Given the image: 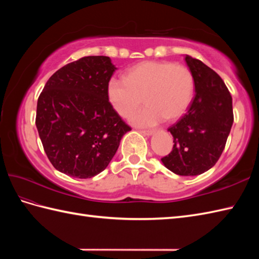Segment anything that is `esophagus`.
<instances>
[{"label": "esophagus", "mask_w": 259, "mask_h": 259, "mask_svg": "<svg viewBox=\"0 0 259 259\" xmlns=\"http://www.w3.org/2000/svg\"><path fill=\"white\" fill-rule=\"evenodd\" d=\"M141 134H144L145 136H151L153 134V130L148 129V130H140Z\"/></svg>", "instance_id": "obj_1"}]
</instances>
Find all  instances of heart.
I'll use <instances>...</instances> for the list:
<instances>
[{
	"mask_svg": "<svg viewBox=\"0 0 259 259\" xmlns=\"http://www.w3.org/2000/svg\"><path fill=\"white\" fill-rule=\"evenodd\" d=\"M194 87V75L186 65L145 61L126 71L124 79H110L107 96L114 111L124 119L141 108L145 98L148 106L135 115L133 122L146 126L163 119H179L189 107Z\"/></svg>",
	"mask_w": 259,
	"mask_h": 259,
	"instance_id": "b5f03b06",
	"label": "heart"
}]
</instances>
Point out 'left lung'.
<instances>
[{
  "label": "left lung",
  "instance_id": "8db88e82",
  "mask_svg": "<svg viewBox=\"0 0 259 259\" xmlns=\"http://www.w3.org/2000/svg\"><path fill=\"white\" fill-rule=\"evenodd\" d=\"M185 60L194 75L196 93L187 113L168 129L174 147L161 161L179 176H197L222 156L234 122L233 99L212 69L190 56Z\"/></svg>",
  "mask_w": 259,
  "mask_h": 259
}]
</instances>
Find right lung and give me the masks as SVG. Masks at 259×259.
I'll return each mask as SVG.
<instances>
[{"label": "right lung", "instance_id": "1", "mask_svg": "<svg viewBox=\"0 0 259 259\" xmlns=\"http://www.w3.org/2000/svg\"><path fill=\"white\" fill-rule=\"evenodd\" d=\"M111 59L83 57L51 75L37 99L35 124L52 166L70 177L91 178L107 168L131 130L110 104Z\"/></svg>", "mask_w": 259, "mask_h": 259}]
</instances>
